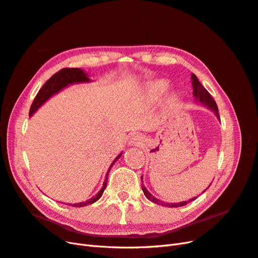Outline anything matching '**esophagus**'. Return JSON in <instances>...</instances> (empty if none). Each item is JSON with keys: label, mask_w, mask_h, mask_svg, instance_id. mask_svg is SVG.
I'll list each match as a JSON object with an SVG mask.
<instances>
[{"label": "esophagus", "mask_w": 258, "mask_h": 258, "mask_svg": "<svg viewBox=\"0 0 258 258\" xmlns=\"http://www.w3.org/2000/svg\"><path fill=\"white\" fill-rule=\"evenodd\" d=\"M143 143V140H142V137L140 136H134L131 139H130V144L132 145H141Z\"/></svg>", "instance_id": "34e87169"}]
</instances>
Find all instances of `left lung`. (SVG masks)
<instances>
[{
	"label": "left lung",
	"mask_w": 258,
	"mask_h": 258,
	"mask_svg": "<svg viewBox=\"0 0 258 258\" xmlns=\"http://www.w3.org/2000/svg\"><path fill=\"white\" fill-rule=\"evenodd\" d=\"M190 77H191V84H192V89H194L192 96L195 97V100L198 101V102H200V103H202L205 106L209 107L210 110H212L215 113V115L218 117V118H220V114H218V108H217L216 102L214 101V99L212 98V96H211L210 93H209V91L204 87V86L201 85V83L198 81L196 75L191 74ZM141 178H142V176H141ZM142 190H143V192L145 195V197L148 200H151L152 202H154V204H156V205H159V206H162V207H168V208L183 207V206H186L187 204H189V202H191L192 200L197 199V197H195V198H192V199H190L188 201L179 202V204H167V202H163L161 200H158L157 198H155L153 195L145 188L144 185H142Z\"/></svg>",
	"instance_id": "1"
}]
</instances>
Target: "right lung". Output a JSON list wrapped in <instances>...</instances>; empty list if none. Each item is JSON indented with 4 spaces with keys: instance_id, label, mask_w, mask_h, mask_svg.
I'll return each mask as SVG.
<instances>
[{
    "instance_id": "right-lung-1",
    "label": "right lung",
    "mask_w": 258,
    "mask_h": 258,
    "mask_svg": "<svg viewBox=\"0 0 258 258\" xmlns=\"http://www.w3.org/2000/svg\"><path fill=\"white\" fill-rule=\"evenodd\" d=\"M84 82H89V79H88L87 74H86L84 71H82L81 69H79V68L61 69L59 72H57L56 74H53L50 77V79L43 85V87L40 89V91L37 92V95H36L34 101L32 102V105H31V107H30L29 116H32L33 113H35L37 111V108L40 107L45 102V101H47L52 95H54V93H57L58 91H60L62 88L67 87L68 85L74 84V83H84ZM120 156H121V154L117 156L115 160L113 161V163L111 165L110 169H108L107 173H106V177H105V181L103 183L102 188H101V190L96 195L95 197H92V198H90L89 200L85 201V202H80V204H74V205H70V206L75 207V208H80V207H85V206L91 205V204H93V202H96L97 200H99L100 197L102 196L104 189L106 188L108 172H110V170H111L112 166L115 163V161L120 158Z\"/></svg>"
}]
</instances>
